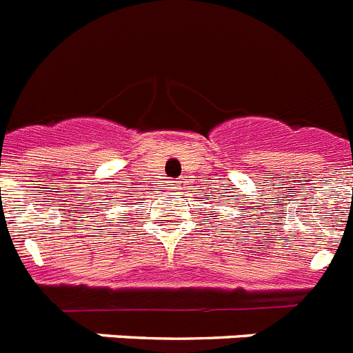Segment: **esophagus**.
Instances as JSON below:
<instances>
[{"mask_svg": "<svg viewBox=\"0 0 353 353\" xmlns=\"http://www.w3.org/2000/svg\"><path fill=\"white\" fill-rule=\"evenodd\" d=\"M179 186H181V181H168L167 188H170V190H177Z\"/></svg>", "mask_w": 353, "mask_h": 353, "instance_id": "esophagus-1", "label": "esophagus"}]
</instances>
